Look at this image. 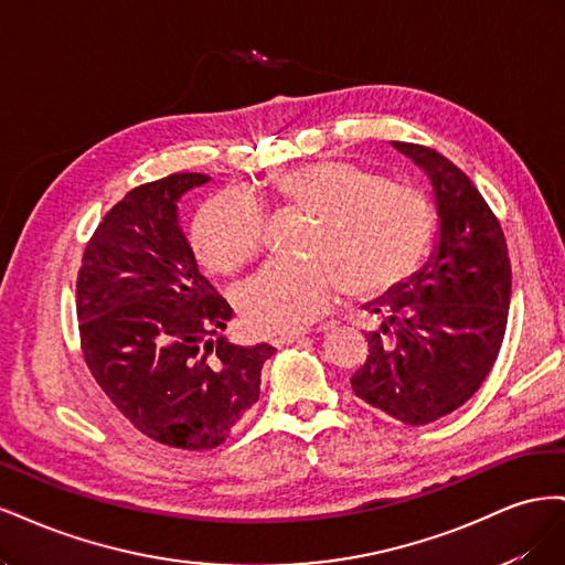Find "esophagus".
Returning <instances> with one entry per match:
<instances>
[{
	"mask_svg": "<svg viewBox=\"0 0 565 565\" xmlns=\"http://www.w3.org/2000/svg\"><path fill=\"white\" fill-rule=\"evenodd\" d=\"M332 328V322H322L320 324V330H330ZM306 332H285V334H276L270 339V344L273 347H285V344H292V341H297V339H301Z\"/></svg>",
	"mask_w": 565,
	"mask_h": 565,
	"instance_id": "obj_1",
	"label": "esophagus"
}]
</instances>
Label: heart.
Wrapping results in <instances>:
<instances>
[{"instance_id": "heart-1", "label": "heart", "mask_w": 565, "mask_h": 565, "mask_svg": "<svg viewBox=\"0 0 565 565\" xmlns=\"http://www.w3.org/2000/svg\"><path fill=\"white\" fill-rule=\"evenodd\" d=\"M280 207L313 214L309 262L268 264L237 295L247 328L285 334L328 316L347 287L377 295L413 276L429 252L436 210L419 185L391 183L347 160L301 164L268 181ZM191 243L202 266L235 273L264 249V221L237 191L218 193L193 218Z\"/></svg>"}]
</instances>
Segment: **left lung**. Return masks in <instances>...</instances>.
Instances as JSON below:
<instances>
[{"mask_svg":"<svg viewBox=\"0 0 565 565\" xmlns=\"http://www.w3.org/2000/svg\"><path fill=\"white\" fill-rule=\"evenodd\" d=\"M431 179L438 247L422 270L365 309L382 320L351 377L361 401L407 426L465 405L492 370L504 339L511 264L498 216L471 179L434 148L393 141Z\"/></svg>","mask_w":565,"mask_h":565,"instance_id":"1","label":"left lung"}]
</instances>
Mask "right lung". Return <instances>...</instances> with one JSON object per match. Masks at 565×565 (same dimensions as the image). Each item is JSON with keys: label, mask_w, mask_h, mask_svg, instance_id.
I'll list each match as a JSON object with an SVG mask.
<instances>
[{"label": "right lung", "mask_w": 565, "mask_h": 565, "mask_svg": "<svg viewBox=\"0 0 565 565\" xmlns=\"http://www.w3.org/2000/svg\"><path fill=\"white\" fill-rule=\"evenodd\" d=\"M204 174L134 188L104 216L77 273L84 363L122 417L150 440L212 450L259 401L273 347L221 337L233 311L200 276L177 202Z\"/></svg>", "instance_id": "add662e5"}]
</instances>
